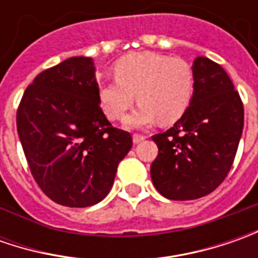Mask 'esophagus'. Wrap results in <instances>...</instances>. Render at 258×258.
<instances>
[{"mask_svg":"<svg viewBox=\"0 0 258 258\" xmlns=\"http://www.w3.org/2000/svg\"><path fill=\"white\" fill-rule=\"evenodd\" d=\"M132 139H134V144H141V142H142V141H144V139H145V136H144V135L135 134Z\"/></svg>","mask_w":258,"mask_h":258,"instance_id":"obj_1","label":"esophagus"}]
</instances>
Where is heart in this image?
Listing matches in <instances>:
<instances>
[{
  "mask_svg": "<svg viewBox=\"0 0 258 258\" xmlns=\"http://www.w3.org/2000/svg\"><path fill=\"white\" fill-rule=\"evenodd\" d=\"M192 94L189 63L154 51H138L120 58L114 64V80L103 82L97 89L100 106L112 120L123 119L135 99L141 102L124 119L129 129L149 127L158 120H178L186 112Z\"/></svg>",
  "mask_w": 258,
  "mask_h": 258,
  "instance_id": "1",
  "label": "heart"
}]
</instances>
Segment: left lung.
I'll use <instances>...</instances> for the list:
<instances>
[{"label": "left lung", "instance_id": "left-lung-1", "mask_svg": "<svg viewBox=\"0 0 258 258\" xmlns=\"http://www.w3.org/2000/svg\"><path fill=\"white\" fill-rule=\"evenodd\" d=\"M192 100L169 131L152 136L159 154L151 165L158 192L188 201L211 194L230 172L241 139L244 107L223 67L198 55Z\"/></svg>", "mask_w": 258, "mask_h": 258}]
</instances>
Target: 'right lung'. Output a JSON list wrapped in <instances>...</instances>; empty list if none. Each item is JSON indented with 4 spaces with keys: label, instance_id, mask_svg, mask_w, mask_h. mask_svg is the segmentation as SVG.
I'll list each match as a JSON object with an SVG mask.
<instances>
[{
    "label": "right lung",
    "instance_id": "right-lung-1",
    "mask_svg": "<svg viewBox=\"0 0 258 258\" xmlns=\"http://www.w3.org/2000/svg\"><path fill=\"white\" fill-rule=\"evenodd\" d=\"M92 57H72L41 72L17 110V131L35 182L54 203L85 208L112 189L131 134L106 119Z\"/></svg>",
    "mask_w": 258,
    "mask_h": 258
}]
</instances>
